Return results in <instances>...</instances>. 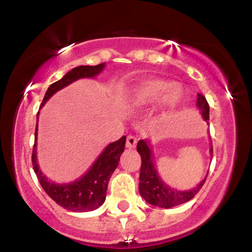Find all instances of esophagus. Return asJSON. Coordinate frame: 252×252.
Listing matches in <instances>:
<instances>
[{"label": "esophagus", "instance_id": "esophagus-1", "mask_svg": "<svg viewBox=\"0 0 252 252\" xmlns=\"http://www.w3.org/2000/svg\"><path fill=\"white\" fill-rule=\"evenodd\" d=\"M136 142H137L136 137H134L132 135H129L128 137H126V148H135Z\"/></svg>", "mask_w": 252, "mask_h": 252}]
</instances>
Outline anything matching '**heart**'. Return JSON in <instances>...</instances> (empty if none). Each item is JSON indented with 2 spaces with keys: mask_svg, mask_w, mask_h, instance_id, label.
<instances>
[{
  "mask_svg": "<svg viewBox=\"0 0 252 252\" xmlns=\"http://www.w3.org/2000/svg\"><path fill=\"white\" fill-rule=\"evenodd\" d=\"M184 98V90L178 84L160 78H150L136 84L128 100L129 108L134 111H142L160 102L166 111L178 108Z\"/></svg>",
  "mask_w": 252,
  "mask_h": 252,
  "instance_id": "heart-1",
  "label": "heart"
}]
</instances>
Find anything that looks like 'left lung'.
<instances>
[{"label":"left lung","mask_w":252,"mask_h":252,"mask_svg":"<svg viewBox=\"0 0 252 252\" xmlns=\"http://www.w3.org/2000/svg\"><path fill=\"white\" fill-rule=\"evenodd\" d=\"M196 105L200 109L202 117L205 121L210 118V105L206 98L201 94H198L196 98ZM137 152L141 155V170H140V184H138V190L140 194L143 196L144 200L148 204L154 206L162 207V209H169V207L178 206L194 198L196 193L201 189L202 185L205 184L206 178L200 184L196 185L194 189L189 190H176L170 189L161 180L156 172L154 166V158H153V152L150 149L148 141L140 140L137 143ZM211 153H213L211 148Z\"/></svg>","instance_id":"8db88e82"}]
</instances>
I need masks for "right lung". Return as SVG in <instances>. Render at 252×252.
Here are the masks:
<instances>
[{"mask_svg": "<svg viewBox=\"0 0 252 252\" xmlns=\"http://www.w3.org/2000/svg\"><path fill=\"white\" fill-rule=\"evenodd\" d=\"M104 67H105V63H102L96 66H78V67L72 68L62 79L53 83L47 89L45 97L42 99L41 106L57 91L67 86L68 84L77 79H80V78L96 77L98 73L103 71ZM36 135L37 124L35 128V140H34L33 153H32V163H33V169L43 190L58 205H60L63 209L72 211V212H89V211L98 209L105 200L109 180L118 166L121 154L123 153L124 146H126V136L121 137L118 141L110 143L104 149L102 154L99 155V158H97L94 166L82 178L73 182H70V184L58 185L48 180L47 176L42 174L41 170L39 169V166H37Z\"/></svg>", "mask_w": 252, "mask_h": 252, "instance_id": "obj_1", "label": "right lung"}]
</instances>
